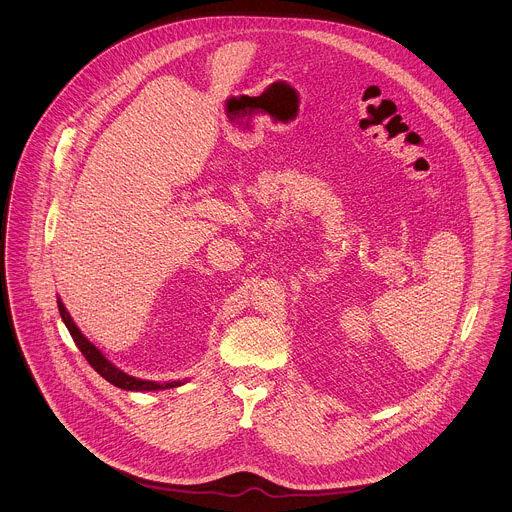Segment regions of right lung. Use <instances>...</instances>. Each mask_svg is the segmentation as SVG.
Returning <instances> with one entry per match:
<instances>
[{
    "instance_id": "obj_1",
    "label": "right lung",
    "mask_w": 512,
    "mask_h": 512,
    "mask_svg": "<svg viewBox=\"0 0 512 512\" xmlns=\"http://www.w3.org/2000/svg\"><path fill=\"white\" fill-rule=\"evenodd\" d=\"M59 303V313L71 333V337L76 343V347L80 349V353L84 355V359L88 361V365L92 366L102 378H106L110 384L122 388V390H136V392H149V390H165V388H175V386H181L183 382L181 380H173V382H153V380H142V378H136V376H130L126 372H122L118 366L112 365L82 333L80 329L74 325L67 307L63 305L61 299H57Z\"/></svg>"
}]
</instances>
